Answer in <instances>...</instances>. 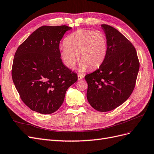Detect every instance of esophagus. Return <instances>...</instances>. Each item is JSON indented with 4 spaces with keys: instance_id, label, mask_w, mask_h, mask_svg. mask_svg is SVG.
<instances>
[{
    "instance_id": "esophagus-1",
    "label": "esophagus",
    "mask_w": 154,
    "mask_h": 154,
    "mask_svg": "<svg viewBox=\"0 0 154 154\" xmlns=\"http://www.w3.org/2000/svg\"><path fill=\"white\" fill-rule=\"evenodd\" d=\"M83 77H84V76H83V75H82V74H78V80H82V79L83 78Z\"/></svg>"
}]
</instances>
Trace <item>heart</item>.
<instances>
[{
  "label": "heart",
  "instance_id": "obj_1",
  "mask_svg": "<svg viewBox=\"0 0 154 154\" xmlns=\"http://www.w3.org/2000/svg\"><path fill=\"white\" fill-rule=\"evenodd\" d=\"M64 45L59 48L63 64L68 69H73L77 56L80 71L100 66L106 58L108 48L103 32L88 29L78 30L69 35L64 40Z\"/></svg>",
  "mask_w": 154,
  "mask_h": 154
}]
</instances>
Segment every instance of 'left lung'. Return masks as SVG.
<instances>
[{
    "label": "left lung",
    "mask_w": 154,
    "mask_h": 154,
    "mask_svg": "<svg viewBox=\"0 0 154 154\" xmlns=\"http://www.w3.org/2000/svg\"><path fill=\"white\" fill-rule=\"evenodd\" d=\"M107 40V53L99 69L85 76L87 97L100 112L114 110L127 100L136 85L139 69L136 50L114 27L101 26Z\"/></svg>",
    "instance_id": "1"
}]
</instances>
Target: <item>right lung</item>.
Returning <instances> with one entry per match:
<instances>
[{"label":"right lung","instance_id":"obj_1","mask_svg":"<svg viewBox=\"0 0 154 154\" xmlns=\"http://www.w3.org/2000/svg\"><path fill=\"white\" fill-rule=\"evenodd\" d=\"M67 26H44L18 48L13 59L12 78L22 101L42 114L57 111L67 88L78 80L76 73L63 63L59 44Z\"/></svg>","mask_w":154,"mask_h":154}]
</instances>
